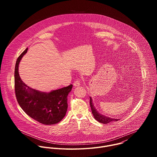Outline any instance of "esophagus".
I'll return each instance as SVG.
<instances>
[{
    "instance_id": "34e87169",
    "label": "esophagus",
    "mask_w": 157,
    "mask_h": 157,
    "mask_svg": "<svg viewBox=\"0 0 157 157\" xmlns=\"http://www.w3.org/2000/svg\"><path fill=\"white\" fill-rule=\"evenodd\" d=\"M74 86H79V85H81V81H80V80H79V79H77V80H76L75 82H74Z\"/></svg>"
}]
</instances>
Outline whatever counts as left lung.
<instances>
[{
    "label": "left lung",
    "instance_id": "8db88e82",
    "mask_svg": "<svg viewBox=\"0 0 157 157\" xmlns=\"http://www.w3.org/2000/svg\"><path fill=\"white\" fill-rule=\"evenodd\" d=\"M92 101L93 100H92L91 98L90 97V105H91V110H92V114H93L94 119L96 121H98L99 122H101V123H102V124H108L110 122L117 121L119 120V119L107 117L104 116L103 115H101V114H99L98 112V110L94 107V105L93 104Z\"/></svg>",
    "mask_w": 157,
    "mask_h": 157
}]
</instances>
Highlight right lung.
<instances>
[{
  "label": "right lung",
  "mask_w": 157,
  "mask_h": 157,
  "mask_svg": "<svg viewBox=\"0 0 157 157\" xmlns=\"http://www.w3.org/2000/svg\"><path fill=\"white\" fill-rule=\"evenodd\" d=\"M28 48L17 58L15 68V92L17 102L25 113L34 120L44 125H52L60 122L68 109V95L73 85L50 93H42L32 89L21 79L18 64Z\"/></svg>",
  "instance_id": "right-lung-1"
}]
</instances>
